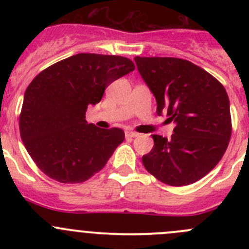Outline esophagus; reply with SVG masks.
<instances>
[{"label":"esophagus","instance_id":"34e87169","mask_svg":"<svg viewBox=\"0 0 249 249\" xmlns=\"http://www.w3.org/2000/svg\"><path fill=\"white\" fill-rule=\"evenodd\" d=\"M139 136V134L137 132H134V131H125V137L126 139H135V137Z\"/></svg>","mask_w":249,"mask_h":249}]
</instances>
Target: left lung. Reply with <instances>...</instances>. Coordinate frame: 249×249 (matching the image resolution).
Instances as JSON below:
<instances>
[{
    "mask_svg": "<svg viewBox=\"0 0 249 249\" xmlns=\"http://www.w3.org/2000/svg\"><path fill=\"white\" fill-rule=\"evenodd\" d=\"M141 77L157 100V113L169 115L171 140L153 135L143 155L145 170L162 183L188 185L219 162L231 136L230 102L224 87L201 67L177 57H135Z\"/></svg>",
    "mask_w": 249,
    "mask_h": 249,
    "instance_id": "8db88e82",
    "label": "left lung"
}]
</instances>
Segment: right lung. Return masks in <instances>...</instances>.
<instances>
[{
  "mask_svg": "<svg viewBox=\"0 0 249 249\" xmlns=\"http://www.w3.org/2000/svg\"><path fill=\"white\" fill-rule=\"evenodd\" d=\"M135 70L127 57L80 54L61 60L30 83L20 114V136L37 166L61 183L89 179L125 139L123 130L88 124V106Z\"/></svg>",
  "mask_w": 249,
  "mask_h": 249,
  "instance_id": "add662e5",
  "label": "right lung"
}]
</instances>
